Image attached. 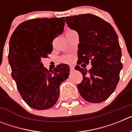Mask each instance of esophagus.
Masks as SVG:
<instances>
[{"label":"esophagus","instance_id":"obj_1","mask_svg":"<svg viewBox=\"0 0 132 132\" xmlns=\"http://www.w3.org/2000/svg\"><path fill=\"white\" fill-rule=\"evenodd\" d=\"M69 67H70V70H71V71H73V70H74V69H75V67H74V66H73V65H70Z\"/></svg>","mask_w":132,"mask_h":132}]
</instances>
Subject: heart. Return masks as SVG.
<instances>
[{
    "label": "heart",
    "instance_id": "obj_1",
    "mask_svg": "<svg viewBox=\"0 0 132 132\" xmlns=\"http://www.w3.org/2000/svg\"><path fill=\"white\" fill-rule=\"evenodd\" d=\"M72 60V57L71 56H65L61 58V61L63 62H69Z\"/></svg>",
    "mask_w": 132,
    "mask_h": 132
}]
</instances>
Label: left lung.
Returning <instances> with one entry per match:
<instances>
[{"label": "left lung", "instance_id": "1", "mask_svg": "<svg viewBox=\"0 0 132 132\" xmlns=\"http://www.w3.org/2000/svg\"><path fill=\"white\" fill-rule=\"evenodd\" d=\"M65 21L79 34L77 64L91 63L89 71L79 65L75 68L83 77L77 85L80 96L92 103L103 102L116 89L123 67L117 34L106 21L91 14L69 16Z\"/></svg>", "mask_w": 132, "mask_h": 132}]
</instances>
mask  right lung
<instances>
[{
  "label": "right lung",
  "instance_id": "1",
  "mask_svg": "<svg viewBox=\"0 0 132 132\" xmlns=\"http://www.w3.org/2000/svg\"><path fill=\"white\" fill-rule=\"evenodd\" d=\"M64 26V17L31 19L19 24L10 39L12 77L23 100L34 109L53 106L59 98L60 84L69 75L68 65L47 70L41 61L52 53L53 39L62 34Z\"/></svg>",
  "mask_w": 132,
  "mask_h": 132
}]
</instances>
